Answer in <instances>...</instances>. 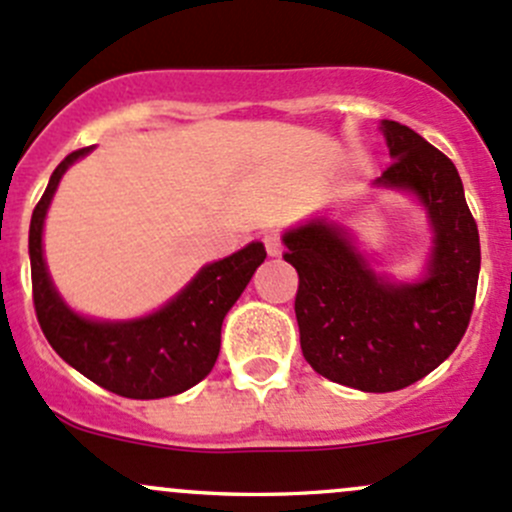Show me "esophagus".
<instances>
[{"label":"esophagus","mask_w":512,"mask_h":512,"mask_svg":"<svg viewBox=\"0 0 512 512\" xmlns=\"http://www.w3.org/2000/svg\"><path fill=\"white\" fill-rule=\"evenodd\" d=\"M262 242H265V250L270 257H280L282 250H285V247H282L280 232H265V235H262Z\"/></svg>","instance_id":"obj_1"}]
</instances>
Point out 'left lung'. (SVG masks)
I'll use <instances>...</instances> for the list:
<instances>
[{
    "label": "left lung",
    "mask_w": 512,
    "mask_h": 512,
    "mask_svg": "<svg viewBox=\"0 0 512 512\" xmlns=\"http://www.w3.org/2000/svg\"><path fill=\"white\" fill-rule=\"evenodd\" d=\"M381 133L394 163L374 185L409 190L426 208V277L396 285L376 275L347 230L327 218L282 237L299 275L294 314L304 359L329 381L369 394L411 386L453 354L471 322L480 272L478 225L456 165L409 126L381 121Z\"/></svg>",
    "instance_id": "obj_1"
}]
</instances>
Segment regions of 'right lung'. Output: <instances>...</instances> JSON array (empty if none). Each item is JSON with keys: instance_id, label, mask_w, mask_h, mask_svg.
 I'll return each mask as SVG.
<instances>
[{"instance_id": "obj_1", "label": "right lung", "mask_w": 512, "mask_h": 512, "mask_svg": "<svg viewBox=\"0 0 512 512\" xmlns=\"http://www.w3.org/2000/svg\"><path fill=\"white\" fill-rule=\"evenodd\" d=\"M91 148L69 153L51 173L29 225V260L36 319L54 352L103 389L126 399H163L190 389L213 371L225 314L252 280L267 252L250 242L225 260L205 265L165 307L131 322L81 317L51 285L41 232L61 175Z\"/></svg>"}]
</instances>
